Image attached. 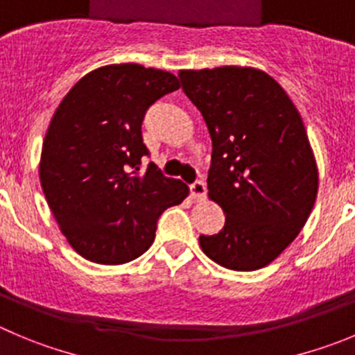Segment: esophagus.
I'll return each mask as SVG.
<instances>
[{
  "mask_svg": "<svg viewBox=\"0 0 355 355\" xmlns=\"http://www.w3.org/2000/svg\"><path fill=\"white\" fill-rule=\"evenodd\" d=\"M191 196H193L194 200H203V198L207 196V185H205V182L196 180L191 185Z\"/></svg>",
  "mask_w": 355,
  "mask_h": 355,
  "instance_id": "34e87169",
  "label": "esophagus"
}]
</instances>
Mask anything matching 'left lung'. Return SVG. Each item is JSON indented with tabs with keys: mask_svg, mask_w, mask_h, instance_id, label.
<instances>
[{
	"mask_svg": "<svg viewBox=\"0 0 355 355\" xmlns=\"http://www.w3.org/2000/svg\"><path fill=\"white\" fill-rule=\"evenodd\" d=\"M178 77L207 122L208 196L226 214L223 231L201 234V248L227 270H259L289 247L315 203L319 177L300 112L259 69H182Z\"/></svg>",
	"mask_w": 355,
	"mask_h": 355,
	"instance_id": "1",
	"label": "left lung"
}]
</instances>
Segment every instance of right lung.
<instances>
[{"instance_id": "1", "label": "right lung", "mask_w": 355, "mask_h": 355, "mask_svg": "<svg viewBox=\"0 0 355 355\" xmlns=\"http://www.w3.org/2000/svg\"><path fill=\"white\" fill-rule=\"evenodd\" d=\"M180 87L175 75L140 64L87 73L64 96L45 135L43 194L62 234L85 259L124 264L152 245L157 220L189 187L141 157L145 112Z\"/></svg>"}]
</instances>
